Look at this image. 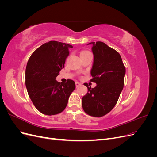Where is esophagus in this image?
Returning a JSON list of instances; mask_svg holds the SVG:
<instances>
[{"instance_id": "esophagus-1", "label": "esophagus", "mask_w": 157, "mask_h": 157, "mask_svg": "<svg viewBox=\"0 0 157 157\" xmlns=\"http://www.w3.org/2000/svg\"><path fill=\"white\" fill-rule=\"evenodd\" d=\"M75 85H76V87L77 88H78V87H79L80 85H81V84H80V82H75Z\"/></svg>"}]
</instances>
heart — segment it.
I'll return each mask as SVG.
<instances>
[{
  "label": "heart",
  "mask_w": 157,
  "mask_h": 157,
  "mask_svg": "<svg viewBox=\"0 0 157 157\" xmlns=\"http://www.w3.org/2000/svg\"><path fill=\"white\" fill-rule=\"evenodd\" d=\"M87 52V51H83V52H81V53H82V52Z\"/></svg>",
  "instance_id": "heart-1"
}]
</instances>
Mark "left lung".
I'll use <instances>...</instances> for the list:
<instances>
[{
  "instance_id": "1",
  "label": "left lung",
  "mask_w": 157,
  "mask_h": 157,
  "mask_svg": "<svg viewBox=\"0 0 157 157\" xmlns=\"http://www.w3.org/2000/svg\"><path fill=\"white\" fill-rule=\"evenodd\" d=\"M92 44L94 61L90 74L92 82L96 83L92 88L85 83L88 93L82 97V105L85 113L101 117L115 106L124 87L126 69L121 55L102 42Z\"/></svg>"
}]
</instances>
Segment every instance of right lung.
Here are the masks:
<instances>
[{
    "label": "right lung",
    "instance_id": "right-lung-1",
    "mask_svg": "<svg viewBox=\"0 0 157 157\" xmlns=\"http://www.w3.org/2000/svg\"><path fill=\"white\" fill-rule=\"evenodd\" d=\"M70 45L49 41L40 46L31 56L25 70V85L35 107L42 114L54 115L62 112L67 105L75 83L68 79L59 82L56 77L64 67L69 55Z\"/></svg>",
    "mask_w": 157,
    "mask_h": 157
}]
</instances>
